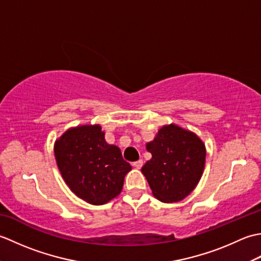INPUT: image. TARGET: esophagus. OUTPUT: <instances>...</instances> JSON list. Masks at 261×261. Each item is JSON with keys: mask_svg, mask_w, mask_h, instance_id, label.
I'll return each instance as SVG.
<instances>
[{"mask_svg": "<svg viewBox=\"0 0 261 261\" xmlns=\"http://www.w3.org/2000/svg\"><path fill=\"white\" fill-rule=\"evenodd\" d=\"M142 165H143V162H142V160H138V162H136V163L132 164V166H134V167H135V168H137V169H140V168L142 167Z\"/></svg>", "mask_w": 261, "mask_h": 261, "instance_id": "1", "label": "esophagus"}]
</instances>
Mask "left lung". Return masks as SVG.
Here are the masks:
<instances>
[{
    "label": "left lung",
    "mask_w": 261,
    "mask_h": 261,
    "mask_svg": "<svg viewBox=\"0 0 261 261\" xmlns=\"http://www.w3.org/2000/svg\"><path fill=\"white\" fill-rule=\"evenodd\" d=\"M151 159L142 166L152 195L164 203L184 199L203 175L206 148L194 132L177 124H166L146 143Z\"/></svg>",
    "instance_id": "1"
}]
</instances>
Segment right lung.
Wrapping results in <instances>:
<instances>
[{
	"instance_id": "1",
	"label": "right lung",
	"mask_w": 261,
	"mask_h": 261,
	"mask_svg": "<svg viewBox=\"0 0 261 261\" xmlns=\"http://www.w3.org/2000/svg\"><path fill=\"white\" fill-rule=\"evenodd\" d=\"M99 124L69 127L55 141L54 151L65 182L77 197L103 205L119 195L131 170L119 147L105 141Z\"/></svg>"
}]
</instances>
